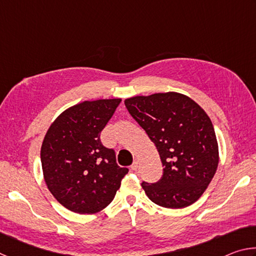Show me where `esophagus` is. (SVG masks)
I'll use <instances>...</instances> for the list:
<instances>
[{
  "instance_id": "obj_1",
  "label": "esophagus",
  "mask_w": 256,
  "mask_h": 256,
  "mask_svg": "<svg viewBox=\"0 0 256 256\" xmlns=\"http://www.w3.org/2000/svg\"><path fill=\"white\" fill-rule=\"evenodd\" d=\"M138 162L136 160V162H134L131 164V170H138Z\"/></svg>"
}]
</instances>
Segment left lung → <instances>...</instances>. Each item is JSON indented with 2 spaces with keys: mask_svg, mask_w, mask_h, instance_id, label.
Instances as JSON below:
<instances>
[{
  "mask_svg": "<svg viewBox=\"0 0 256 256\" xmlns=\"http://www.w3.org/2000/svg\"><path fill=\"white\" fill-rule=\"evenodd\" d=\"M157 148L164 174L142 188L156 204L180 209L198 201L216 174L219 148L211 120L186 94L170 92L124 100Z\"/></svg>",
  "mask_w": 256,
  "mask_h": 256,
  "instance_id": "1",
  "label": "left lung"
}]
</instances>
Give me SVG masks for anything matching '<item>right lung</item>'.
<instances>
[{
  "label": "right lung",
  "instance_id": "obj_1",
  "mask_svg": "<svg viewBox=\"0 0 256 256\" xmlns=\"http://www.w3.org/2000/svg\"><path fill=\"white\" fill-rule=\"evenodd\" d=\"M122 99L84 100L60 112L45 134L40 159L50 192L60 204L92 214L110 204L128 174L115 152L100 141V132Z\"/></svg>",
  "mask_w": 256,
  "mask_h": 256
}]
</instances>
